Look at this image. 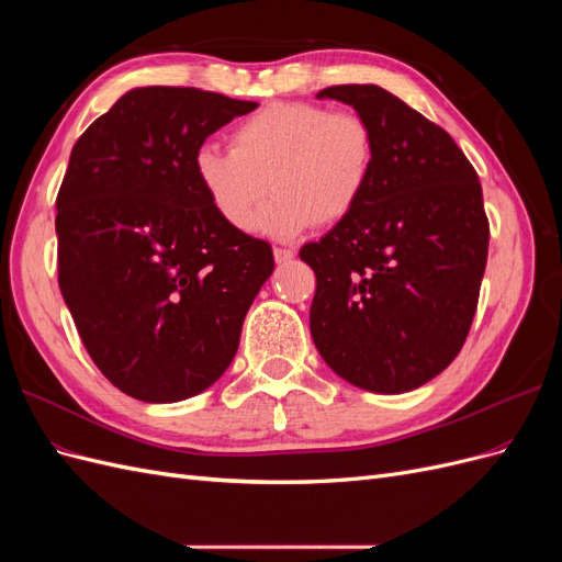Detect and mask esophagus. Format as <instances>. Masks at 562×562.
I'll return each mask as SVG.
<instances>
[{
	"instance_id": "1",
	"label": "esophagus",
	"mask_w": 562,
	"mask_h": 562,
	"mask_svg": "<svg viewBox=\"0 0 562 562\" xmlns=\"http://www.w3.org/2000/svg\"><path fill=\"white\" fill-rule=\"evenodd\" d=\"M293 258H295V252H293L291 248H274V260H277L279 265L291 262Z\"/></svg>"
}]
</instances>
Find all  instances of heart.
<instances>
[{
	"label": "heart",
	"instance_id": "obj_1",
	"mask_svg": "<svg viewBox=\"0 0 562 562\" xmlns=\"http://www.w3.org/2000/svg\"><path fill=\"white\" fill-rule=\"evenodd\" d=\"M229 147H196L192 168L201 192L223 223L236 232L252 225L274 239L345 220L366 194L375 171V133L366 116L304 100L269 103L244 116Z\"/></svg>",
	"mask_w": 562,
	"mask_h": 562
}]
</instances>
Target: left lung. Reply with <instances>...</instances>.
<instances>
[{"label": "left lung", "instance_id": "obj_1", "mask_svg": "<svg viewBox=\"0 0 562 562\" xmlns=\"http://www.w3.org/2000/svg\"><path fill=\"white\" fill-rule=\"evenodd\" d=\"M375 133V171L345 220L300 258L316 274L310 328L339 378L375 394L434 380L479 307L490 223L450 133L375 83L328 87Z\"/></svg>", "mask_w": 562, "mask_h": 562}]
</instances>
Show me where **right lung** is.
Here are the masks:
<instances>
[{"label":"right lung","mask_w":562,"mask_h":562,"mask_svg":"<svg viewBox=\"0 0 562 562\" xmlns=\"http://www.w3.org/2000/svg\"><path fill=\"white\" fill-rule=\"evenodd\" d=\"M258 103L192 87L133 89L75 143L56 199L58 285L98 370L131 398L176 403L232 363L274 271L196 182L211 133Z\"/></svg>","instance_id":"right-lung-1"}]
</instances>
